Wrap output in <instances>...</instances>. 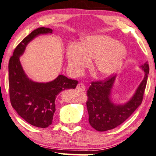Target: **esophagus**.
Segmentation results:
<instances>
[{"label":"esophagus","instance_id":"obj_1","mask_svg":"<svg viewBox=\"0 0 156 156\" xmlns=\"http://www.w3.org/2000/svg\"><path fill=\"white\" fill-rule=\"evenodd\" d=\"M77 90H81V91H84L85 89H86V87H85V86L83 83H78V86H77L76 87Z\"/></svg>","mask_w":156,"mask_h":156}]
</instances>
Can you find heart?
Here are the masks:
<instances>
[{
  "mask_svg": "<svg viewBox=\"0 0 156 156\" xmlns=\"http://www.w3.org/2000/svg\"><path fill=\"white\" fill-rule=\"evenodd\" d=\"M126 55L123 43L105 35L87 37L80 45L70 44L67 48L68 66L73 75L81 73L95 58V71L102 76H111L120 69Z\"/></svg>",
  "mask_w": 156,
  "mask_h": 156,
  "instance_id": "1",
  "label": "heart"
}]
</instances>
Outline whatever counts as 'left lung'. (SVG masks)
Listing matches in <instances>:
<instances>
[{"label": "left lung", "instance_id": "1", "mask_svg": "<svg viewBox=\"0 0 156 156\" xmlns=\"http://www.w3.org/2000/svg\"><path fill=\"white\" fill-rule=\"evenodd\" d=\"M145 72L144 78L128 102L115 105L111 101V91L115 76H110L103 80L93 81L87 90L86 101L90 125L98 131L113 129L123 123L141 104L146 87L149 65L148 61L140 66Z\"/></svg>", "mask_w": 156, "mask_h": 156}]
</instances>
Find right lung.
Listing matches in <instances>:
<instances>
[{
    "instance_id": "1",
    "label": "right lung",
    "mask_w": 156,
    "mask_h": 156,
    "mask_svg": "<svg viewBox=\"0 0 156 156\" xmlns=\"http://www.w3.org/2000/svg\"><path fill=\"white\" fill-rule=\"evenodd\" d=\"M52 32V29L45 27L32 31L16 46L8 64L9 95L12 106L26 122L42 128L52 124L57 95L66 89L76 88L78 83L63 75L45 83L33 82L23 70L20 56L28 43L38 35Z\"/></svg>"
}]
</instances>
